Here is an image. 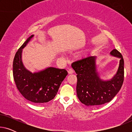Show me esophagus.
<instances>
[{
  "label": "esophagus",
  "instance_id": "esophagus-1",
  "mask_svg": "<svg viewBox=\"0 0 132 132\" xmlns=\"http://www.w3.org/2000/svg\"><path fill=\"white\" fill-rule=\"evenodd\" d=\"M68 73L69 74H73L74 73V70L72 68H69L68 70Z\"/></svg>",
  "mask_w": 132,
  "mask_h": 132
}]
</instances>
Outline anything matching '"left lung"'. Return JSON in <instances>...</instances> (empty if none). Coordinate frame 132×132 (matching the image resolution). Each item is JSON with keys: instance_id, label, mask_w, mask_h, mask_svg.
<instances>
[{"instance_id": "obj_1", "label": "left lung", "mask_w": 132, "mask_h": 132, "mask_svg": "<svg viewBox=\"0 0 132 132\" xmlns=\"http://www.w3.org/2000/svg\"><path fill=\"white\" fill-rule=\"evenodd\" d=\"M111 55L120 57L118 71L111 80L103 81L95 67V56H89L71 64L77 75V97L86 106H98L112 100L120 91L124 82V59L120 52L113 49Z\"/></svg>"}]
</instances>
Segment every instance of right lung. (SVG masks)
Segmentation results:
<instances>
[{"instance_id":"obj_1","label":"right lung","mask_w":132,"mask_h":132,"mask_svg":"<svg viewBox=\"0 0 132 132\" xmlns=\"http://www.w3.org/2000/svg\"><path fill=\"white\" fill-rule=\"evenodd\" d=\"M33 37L32 35L28 38L16 52L13 61V77L17 89L25 98L35 103H44L55 98L68 73L65 69L49 67L32 73L25 68L21 61V52Z\"/></svg>"}]
</instances>
